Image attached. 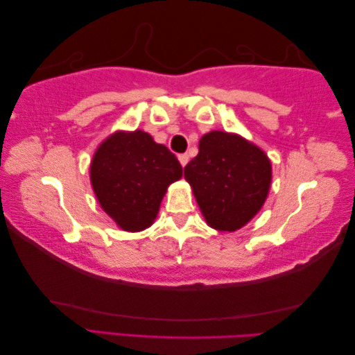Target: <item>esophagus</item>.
I'll use <instances>...</instances> for the list:
<instances>
[{
    "label": "esophagus",
    "mask_w": 355,
    "mask_h": 355,
    "mask_svg": "<svg viewBox=\"0 0 355 355\" xmlns=\"http://www.w3.org/2000/svg\"><path fill=\"white\" fill-rule=\"evenodd\" d=\"M178 157H179V162H180V165H182V167H185V165L188 164V159H190V157H188V155H187V153H184V155H179Z\"/></svg>",
    "instance_id": "esophagus-1"
}]
</instances>
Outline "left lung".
<instances>
[{"instance_id": "left-lung-1", "label": "left lung", "mask_w": 355, "mask_h": 355, "mask_svg": "<svg viewBox=\"0 0 355 355\" xmlns=\"http://www.w3.org/2000/svg\"><path fill=\"white\" fill-rule=\"evenodd\" d=\"M184 176L209 227L236 231L265 204L271 185V162L242 136L209 132L199 153L185 165Z\"/></svg>"}]
</instances>
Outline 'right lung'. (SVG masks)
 Wrapping results in <instances>:
<instances>
[{"instance_id": "right-lung-1", "label": "right lung", "mask_w": 355, "mask_h": 355, "mask_svg": "<svg viewBox=\"0 0 355 355\" xmlns=\"http://www.w3.org/2000/svg\"><path fill=\"white\" fill-rule=\"evenodd\" d=\"M180 178L178 157L142 130L108 136L90 165L96 199L124 231L150 227L168 185Z\"/></svg>"}]
</instances>
